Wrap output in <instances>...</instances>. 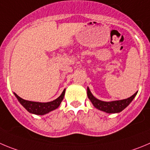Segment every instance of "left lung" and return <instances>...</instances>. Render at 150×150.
I'll return each instance as SVG.
<instances>
[{
  "label": "left lung",
  "instance_id": "1",
  "mask_svg": "<svg viewBox=\"0 0 150 150\" xmlns=\"http://www.w3.org/2000/svg\"><path fill=\"white\" fill-rule=\"evenodd\" d=\"M137 92L131 97L128 98L127 99H124V100H115V101L111 102H105L96 98L94 96H92L89 88H87L88 98L91 100L92 104L94 105V107L98 109V110H101V111L106 112L107 113H117L124 110L132 102V100H133Z\"/></svg>",
  "mask_w": 150,
  "mask_h": 150
}]
</instances>
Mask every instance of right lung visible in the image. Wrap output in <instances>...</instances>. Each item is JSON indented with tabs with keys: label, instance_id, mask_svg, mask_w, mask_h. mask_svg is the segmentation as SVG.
Segmentation results:
<instances>
[{
	"label": "right lung",
	"instance_id": "add662e5",
	"mask_svg": "<svg viewBox=\"0 0 150 150\" xmlns=\"http://www.w3.org/2000/svg\"><path fill=\"white\" fill-rule=\"evenodd\" d=\"M64 94H65V89L63 91L62 94L59 96L57 99L52 100V101L47 102V103H40V102L29 101V100H24L15 93V96L18 98L21 105L30 113L35 115H44L52 110L58 108L61 104V101L64 99Z\"/></svg>",
	"mask_w": 150,
	"mask_h": 150
}]
</instances>
